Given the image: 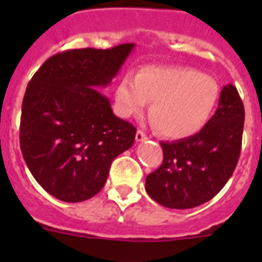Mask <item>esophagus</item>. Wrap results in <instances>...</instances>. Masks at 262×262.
<instances>
[{
  "mask_svg": "<svg viewBox=\"0 0 262 262\" xmlns=\"http://www.w3.org/2000/svg\"><path fill=\"white\" fill-rule=\"evenodd\" d=\"M135 139H136V142H143V140H145V139H147V135L143 133L142 129H138V131H136Z\"/></svg>",
  "mask_w": 262,
  "mask_h": 262,
  "instance_id": "esophagus-1",
  "label": "esophagus"
}]
</instances>
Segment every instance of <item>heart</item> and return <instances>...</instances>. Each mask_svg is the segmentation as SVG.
I'll return each instance as SVG.
<instances>
[{"instance_id": "obj_1", "label": "heart", "mask_w": 262, "mask_h": 262, "mask_svg": "<svg viewBox=\"0 0 262 262\" xmlns=\"http://www.w3.org/2000/svg\"><path fill=\"white\" fill-rule=\"evenodd\" d=\"M115 108L123 118L142 114L151 103L149 117L159 133L181 140L207 124L219 101L216 81L187 67H144L136 77L124 75L115 86Z\"/></svg>"}]
</instances>
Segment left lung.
<instances>
[{"label": "left lung", "instance_id": "8db88e82", "mask_svg": "<svg viewBox=\"0 0 262 262\" xmlns=\"http://www.w3.org/2000/svg\"><path fill=\"white\" fill-rule=\"evenodd\" d=\"M244 105L233 85L221 92L215 114L200 133L161 142L163 164L145 178V190L169 209H191L212 200L230 180L239 161Z\"/></svg>", "mask_w": 262, "mask_h": 262}]
</instances>
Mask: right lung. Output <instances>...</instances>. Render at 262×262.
I'll list each match as a JSON object with an SVG mask.
<instances>
[{"mask_svg": "<svg viewBox=\"0 0 262 262\" xmlns=\"http://www.w3.org/2000/svg\"><path fill=\"white\" fill-rule=\"evenodd\" d=\"M134 47L56 53L27 85L20 151L38 184L57 200L82 202L99 193L113 160L134 144L135 127L113 114L97 90L110 84Z\"/></svg>", "mask_w": 262, "mask_h": 262, "instance_id": "obj_1", "label": "right lung"}]
</instances>
